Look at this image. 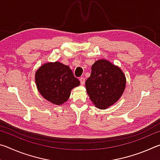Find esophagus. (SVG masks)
<instances>
[{"label": "esophagus", "mask_w": 160, "mask_h": 160, "mask_svg": "<svg viewBox=\"0 0 160 160\" xmlns=\"http://www.w3.org/2000/svg\"><path fill=\"white\" fill-rule=\"evenodd\" d=\"M80 83H81V85H83L84 84H85V78H84L83 77H81V78H80Z\"/></svg>", "instance_id": "esophagus-1"}]
</instances>
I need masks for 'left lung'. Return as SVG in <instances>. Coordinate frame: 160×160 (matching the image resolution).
I'll list each match as a JSON object with an SVG mask.
<instances>
[{
    "mask_svg": "<svg viewBox=\"0 0 160 160\" xmlns=\"http://www.w3.org/2000/svg\"><path fill=\"white\" fill-rule=\"evenodd\" d=\"M90 76L85 82L87 93L95 107L106 109L122 96L126 78L120 68L106 59H99L92 66Z\"/></svg>",
    "mask_w": 160,
    "mask_h": 160,
    "instance_id": "left-lung-1",
    "label": "left lung"
}]
</instances>
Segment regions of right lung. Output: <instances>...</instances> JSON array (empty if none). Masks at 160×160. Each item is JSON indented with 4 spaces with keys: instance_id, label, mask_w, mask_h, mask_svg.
<instances>
[{
    "instance_id": "right-lung-1",
    "label": "right lung",
    "mask_w": 160,
    "mask_h": 160,
    "mask_svg": "<svg viewBox=\"0 0 160 160\" xmlns=\"http://www.w3.org/2000/svg\"><path fill=\"white\" fill-rule=\"evenodd\" d=\"M35 83L45 99L58 106L68 101L70 92L80 82L68 66L56 61L45 63L37 69Z\"/></svg>"
}]
</instances>
